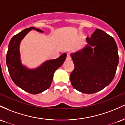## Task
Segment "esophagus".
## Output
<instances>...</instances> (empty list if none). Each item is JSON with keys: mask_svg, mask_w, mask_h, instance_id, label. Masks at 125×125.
<instances>
[{"mask_svg": "<svg viewBox=\"0 0 125 125\" xmlns=\"http://www.w3.org/2000/svg\"><path fill=\"white\" fill-rule=\"evenodd\" d=\"M66 60L67 61H70V60H71V55H70V54L69 53H68L67 54V57H66Z\"/></svg>", "mask_w": 125, "mask_h": 125, "instance_id": "obj_1", "label": "esophagus"}]
</instances>
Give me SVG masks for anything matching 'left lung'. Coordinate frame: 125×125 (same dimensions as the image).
Returning a JSON list of instances; mask_svg holds the SVG:
<instances>
[{"instance_id":"1","label":"left lung","mask_w":125,"mask_h":125,"mask_svg":"<svg viewBox=\"0 0 125 125\" xmlns=\"http://www.w3.org/2000/svg\"><path fill=\"white\" fill-rule=\"evenodd\" d=\"M83 49L71 54L74 69L70 75L73 87L84 93L99 92L112 82L119 63L114 38L97 29ZM93 46L94 48H92Z\"/></svg>"}]
</instances>
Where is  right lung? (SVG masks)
I'll use <instances>...</instances> for the list:
<instances>
[{
  "label": "right lung",
  "mask_w": 125,
  "mask_h": 125,
  "mask_svg": "<svg viewBox=\"0 0 125 125\" xmlns=\"http://www.w3.org/2000/svg\"><path fill=\"white\" fill-rule=\"evenodd\" d=\"M32 29L44 32L41 29L30 27L13 36L8 46L6 65L15 84L29 93L35 94L49 89L54 72L62 65L67 54L64 53L58 58L48 60L35 69L31 70L23 66L21 63L19 45L22 39Z\"/></svg>",
  "instance_id": "obj_1"
}]
</instances>
